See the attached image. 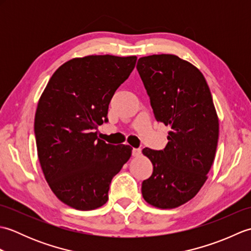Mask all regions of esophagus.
Returning <instances> with one entry per match:
<instances>
[{
	"label": "esophagus",
	"instance_id": "esophagus-1",
	"mask_svg": "<svg viewBox=\"0 0 251 251\" xmlns=\"http://www.w3.org/2000/svg\"><path fill=\"white\" fill-rule=\"evenodd\" d=\"M141 155V149L134 148L132 149V156H140Z\"/></svg>",
	"mask_w": 251,
	"mask_h": 251
}]
</instances>
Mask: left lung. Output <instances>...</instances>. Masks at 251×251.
<instances>
[{"label": "left lung", "mask_w": 251, "mask_h": 251, "mask_svg": "<svg viewBox=\"0 0 251 251\" xmlns=\"http://www.w3.org/2000/svg\"><path fill=\"white\" fill-rule=\"evenodd\" d=\"M137 70L150 97L155 119L168 126L164 150H142L153 173L142 182L148 204L173 209L193 199L214 163L219 119L201 72L170 54L139 58Z\"/></svg>", "instance_id": "obj_1"}]
</instances>
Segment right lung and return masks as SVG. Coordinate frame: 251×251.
Wrapping results in <instances>:
<instances>
[{
  "instance_id": "add662e5",
  "label": "right lung",
  "mask_w": 251,
  "mask_h": 251,
  "mask_svg": "<svg viewBox=\"0 0 251 251\" xmlns=\"http://www.w3.org/2000/svg\"><path fill=\"white\" fill-rule=\"evenodd\" d=\"M136 61V56L73 58L41 95L34 119L37 156L50 190L74 209L103 206L112 178L131 156V147L105 143L97 129Z\"/></svg>"
}]
</instances>
